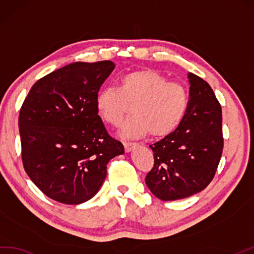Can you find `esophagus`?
<instances>
[{"label":"esophagus","mask_w":254,"mask_h":254,"mask_svg":"<svg viewBox=\"0 0 254 254\" xmlns=\"http://www.w3.org/2000/svg\"><path fill=\"white\" fill-rule=\"evenodd\" d=\"M137 145H138V143H136V142H129V141L124 142V146H125L126 152L131 151L134 148V146H137Z\"/></svg>","instance_id":"1"}]
</instances>
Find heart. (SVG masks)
<instances>
[{
	"instance_id": "b5f03b06",
	"label": "heart",
	"mask_w": 254,
	"mask_h": 254,
	"mask_svg": "<svg viewBox=\"0 0 254 254\" xmlns=\"http://www.w3.org/2000/svg\"><path fill=\"white\" fill-rule=\"evenodd\" d=\"M132 104V116L123 123L121 134L137 138L148 133L161 138L174 132L187 113L189 97L182 84L167 81L159 71L142 68L126 72L118 88L105 87L95 97V109L102 121L118 126Z\"/></svg>"
}]
</instances>
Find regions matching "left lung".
Listing matches in <instances>:
<instances>
[{
    "mask_svg": "<svg viewBox=\"0 0 254 254\" xmlns=\"http://www.w3.org/2000/svg\"><path fill=\"white\" fill-rule=\"evenodd\" d=\"M188 78L190 100L184 121L174 132L150 145L154 165L145 184L163 201L188 198L205 189L223 152L221 104L205 80L192 72Z\"/></svg>",
    "mask_w": 254,
    "mask_h": 254,
    "instance_id": "obj_1",
    "label": "left lung"
}]
</instances>
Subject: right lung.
Returning <instances> with one entry per match:
<instances>
[{
    "label": "right lung",
    "instance_id": "add662e5",
    "mask_svg": "<svg viewBox=\"0 0 254 254\" xmlns=\"http://www.w3.org/2000/svg\"><path fill=\"white\" fill-rule=\"evenodd\" d=\"M111 61L76 62L39 79L21 105L22 165L42 192L60 203L80 204L95 195L106 165L124 153L95 109Z\"/></svg>",
    "mask_w": 254,
    "mask_h": 254
}]
</instances>
